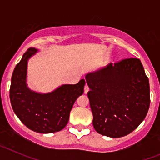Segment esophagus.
<instances>
[{"label": "esophagus", "mask_w": 160, "mask_h": 160, "mask_svg": "<svg viewBox=\"0 0 160 160\" xmlns=\"http://www.w3.org/2000/svg\"><path fill=\"white\" fill-rule=\"evenodd\" d=\"M88 91H89V87L87 85H86V86H85V88H84V93L85 94H87Z\"/></svg>", "instance_id": "34e87169"}]
</instances>
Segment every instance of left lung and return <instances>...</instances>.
I'll list each match as a JSON object with an SVG mask.
<instances>
[{"mask_svg": "<svg viewBox=\"0 0 160 160\" xmlns=\"http://www.w3.org/2000/svg\"><path fill=\"white\" fill-rule=\"evenodd\" d=\"M87 95L98 133L125 136L143 121L150 107V86L138 58H126L86 75Z\"/></svg>", "mask_w": 160, "mask_h": 160, "instance_id": "1", "label": "left lung"}]
</instances>
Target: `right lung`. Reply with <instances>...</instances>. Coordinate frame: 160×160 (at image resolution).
Listing matches in <instances>:
<instances>
[{
    "label": "right lung",
    "instance_id": "add662e5",
    "mask_svg": "<svg viewBox=\"0 0 160 160\" xmlns=\"http://www.w3.org/2000/svg\"><path fill=\"white\" fill-rule=\"evenodd\" d=\"M38 52L29 48L17 64L9 90L11 105L22 123L35 132L53 133L65 128L73 103L84 92L85 80L65 84L47 94L31 90L26 84L29 59Z\"/></svg>",
    "mask_w": 160,
    "mask_h": 160
}]
</instances>
